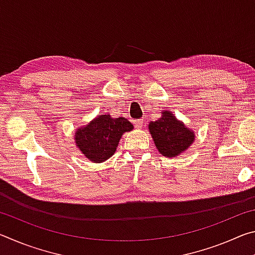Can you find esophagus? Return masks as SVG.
I'll return each mask as SVG.
<instances>
[{
  "label": "esophagus",
  "instance_id": "1",
  "mask_svg": "<svg viewBox=\"0 0 255 255\" xmlns=\"http://www.w3.org/2000/svg\"><path fill=\"white\" fill-rule=\"evenodd\" d=\"M143 124H144L143 119H138V120H135V122H133V125H135V127L138 128V129L143 127Z\"/></svg>",
  "mask_w": 255,
  "mask_h": 255
}]
</instances>
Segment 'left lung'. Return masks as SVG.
<instances>
[{"mask_svg": "<svg viewBox=\"0 0 255 255\" xmlns=\"http://www.w3.org/2000/svg\"><path fill=\"white\" fill-rule=\"evenodd\" d=\"M148 130L158 152L166 157L179 156L195 140V132L169 110H164L156 122H150Z\"/></svg>", "mask_w": 255, "mask_h": 255, "instance_id": "1", "label": "left lung"}]
</instances>
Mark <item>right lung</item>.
Returning a JSON list of instances; mask_svg holds the SVG:
<instances>
[{
    "label": "right lung",
    "mask_w": 255,
    "mask_h": 255,
    "mask_svg": "<svg viewBox=\"0 0 255 255\" xmlns=\"http://www.w3.org/2000/svg\"><path fill=\"white\" fill-rule=\"evenodd\" d=\"M132 129L131 123L126 118L100 115L86 126L76 129L75 144L86 158L93 163H101L115 154L123 133Z\"/></svg>",
    "instance_id": "1"
}]
</instances>
